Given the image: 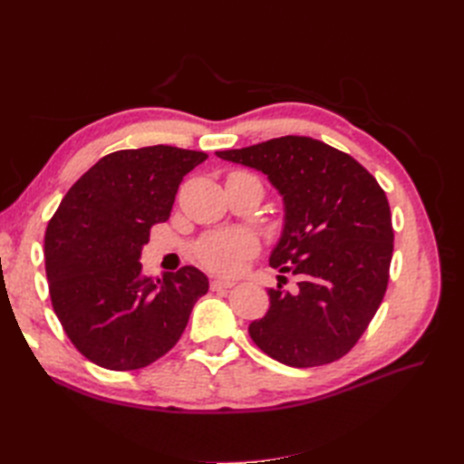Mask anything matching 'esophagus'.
<instances>
[{
    "label": "esophagus",
    "mask_w": 464,
    "mask_h": 464,
    "mask_svg": "<svg viewBox=\"0 0 464 464\" xmlns=\"http://www.w3.org/2000/svg\"><path fill=\"white\" fill-rule=\"evenodd\" d=\"M232 286H234L232 280H224V278L210 280V288H213V290H227V288H232Z\"/></svg>",
    "instance_id": "obj_1"
}]
</instances>
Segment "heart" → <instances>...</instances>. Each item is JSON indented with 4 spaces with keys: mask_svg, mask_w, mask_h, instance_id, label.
<instances>
[{
    "mask_svg": "<svg viewBox=\"0 0 464 464\" xmlns=\"http://www.w3.org/2000/svg\"><path fill=\"white\" fill-rule=\"evenodd\" d=\"M257 247L259 244L254 234L234 230L205 237L198 246V256L208 269L230 275L240 269L244 261L256 254Z\"/></svg>",
    "mask_w": 464,
    "mask_h": 464,
    "instance_id": "1",
    "label": "heart"
}]
</instances>
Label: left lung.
Instances as JSON below:
<instances>
[{
    "instance_id": "obj_1",
    "label": "left lung",
    "mask_w": 464,
    "mask_h": 464,
    "mask_svg": "<svg viewBox=\"0 0 464 464\" xmlns=\"http://www.w3.org/2000/svg\"><path fill=\"white\" fill-rule=\"evenodd\" d=\"M217 157L263 172L285 203L269 265L300 276L269 290V312L249 323L266 356L292 368L343 358L382 304L392 257L391 208L377 179L350 154L286 135Z\"/></svg>"
}]
</instances>
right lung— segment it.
I'll list each match as a JSON object with an SVG mask.
<instances>
[{"mask_svg": "<svg viewBox=\"0 0 464 464\" xmlns=\"http://www.w3.org/2000/svg\"><path fill=\"white\" fill-rule=\"evenodd\" d=\"M207 152L168 145L106 154L65 193L44 237L50 298L79 353L130 372L164 356L208 290L195 266L143 275L152 224L166 222L181 179Z\"/></svg>", "mask_w": 464, "mask_h": 464, "instance_id": "1", "label": "right lung"}]
</instances>
